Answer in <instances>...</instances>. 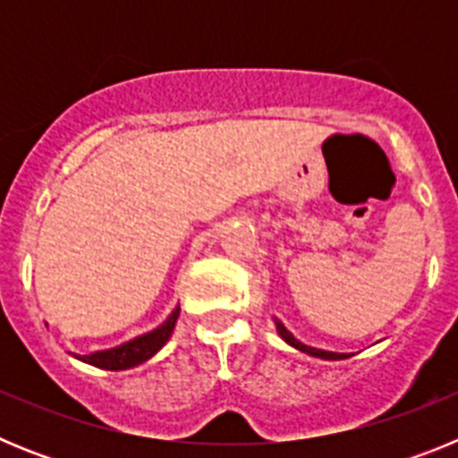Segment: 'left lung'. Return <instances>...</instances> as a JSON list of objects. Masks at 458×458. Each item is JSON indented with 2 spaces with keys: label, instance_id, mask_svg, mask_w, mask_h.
I'll list each match as a JSON object with an SVG mask.
<instances>
[{
  "label": "left lung",
  "instance_id": "8db88e82",
  "mask_svg": "<svg viewBox=\"0 0 458 458\" xmlns=\"http://www.w3.org/2000/svg\"><path fill=\"white\" fill-rule=\"evenodd\" d=\"M277 333L282 335V339H284L286 344H291L293 349L302 351V353H307V355H314V358H323V360H346L349 358L346 353H330V351H321V349H311V346H305V344L298 342V339H295L293 335H291L289 330H286V327L282 326L279 321H277Z\"/></svg>",
  "mask_w": 458,
  "mask_h": 458
}]
</instances>
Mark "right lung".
Returning a JSON list of instances; mask_svg holds the SVG:
<instances>
[{
    "label": "right lung",
    "instance_id": "1",
    "mask_svg": "<svg viewBox=\"0 0 458 458\" xmlns=\"http://www.w3.org/2000/svg\"><path fill=\"white\" fill-rule=\"evenodd\" d=\"M179 307L172 311V317L163 323L160 327H156L153 333L141 335V337L131 339V342L121 344L116 349L109 351H98V353L91 355H82V362H89L93 367H100V369H109V371H121V369H131V367L141 365V362H147L148 358L157 353V351L163 349L167 339L172 337L174 326H176V318H179Z\"/></svg>",
    "mask_w": 458,
    "mask_h": 458
}]
</instances>
